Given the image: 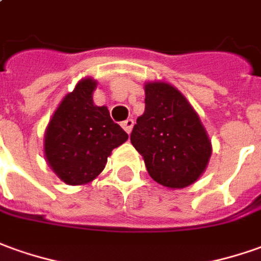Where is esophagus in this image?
Returning a JSON list of instances; mask_svg holds the SVG:
<instances>
[{
	"instance_id": "esophagus-1",
	"label": "esophagus",
	"mask_w": 261,
	"mask_h": 261,
	"mask_svg": "<svg viewBox=\"0 0 261 261\" xmlns=\"http://www.w3.org/2000/svg\"><path fill=\"white\" fill-rule=\"evenodd\" d=\"M134 119H126L125 122H122V127L126 130V134H130L132 132V127H134Z\"/></svg>"
}]
</instances>
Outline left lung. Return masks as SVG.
Masks as SVG:
<instances>
[{
	"instance_id": "obj_1",
	"label": "left lung",
	"mask_w": 261,
	"mask_h": 261,
	"mask_svg": "<svg viewBox=\"0 0 261 261\" xmlns=\"http://www.w3.org/2000/svg\"><path fill=\"white\" fill-rule=\"evenodd\" d=\"M130 142L154 182L169 189L195 183L207 168L212 142L199 115L180 91L166 82L145 85V112Z\"/></svg>"
}]
</instances>
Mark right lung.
<instances>
[{"instance_id": "1", "label": "right lung", "mask_w": 261, "mask_h": 261, "mask_svg": "<svg viewBox=\"0 0 261 261\" xmlns=\"http://www.w3.org/2000/svg\"><path fill=\"white\" fill-rule=\"evenodd\" d=\"M95 88V79H81L61 100L45 130L46 162L71 186L92 182L113 149L127 141V134L111 119L108 108L93 103Z\"/></svg>"}]
</instances>
